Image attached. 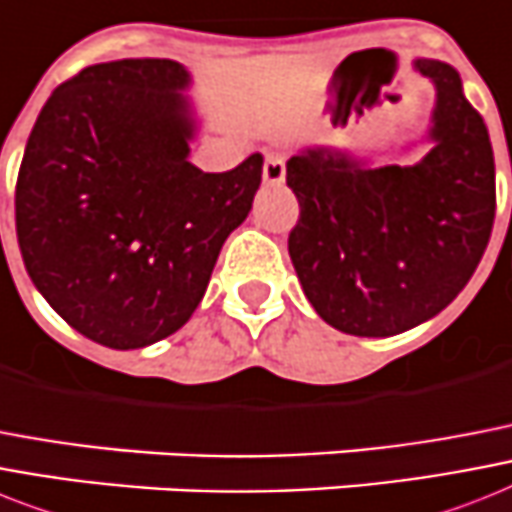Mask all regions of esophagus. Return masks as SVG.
I'll use <instances>...</instances> for the list:
<instances>
[{"mask_svg": "<svg viewBox=\"0 0 512 512\" xmlns=\"http://www.w3.org/2000/svg\"><path fill=\"white\" fill-rule=\"evenodd\" d=\"M286 178L284 155H268L263 165V181L268 186H281Z\"/></svg>", "mask_w": 512, "mask_h": 512, "instance_id": "1", "label": "esophagus"}]
</instances>
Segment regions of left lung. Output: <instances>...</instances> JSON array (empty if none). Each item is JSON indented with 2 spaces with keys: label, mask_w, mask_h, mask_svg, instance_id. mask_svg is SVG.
Listing matches in <instances>:
<instances>
[{
  "label": "left lung",
  "mask_w": 512,
  "mask_h": 512,
  "mask_svg": "<svg viewBox=\"0 0 512 512\" xmlns=\"http://www.w3.org/2000/svg\"><path fill=\"white\" fill-rule=\"evenodd\" d=\"M436 102L413 165L373 168L334 147L286 162L299 220L289 257L302 292L328 326L394 336L442 313L471 281L494 223V155L484 118L458 70L418 57Z\"/></svg>",
  "instance_id": "8db88e82"
}]
</instances>
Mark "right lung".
Masks as SVG:
<instances>
[{
	"label": "right lung",
	"instance_id": "1",
	"mask_svg": "<svg viewBox=\"0 0 512 512\" xmlns=\"http://www.w3.org/2000/svg\"><path fill=\"white\" fill-rule=\"evenodd\" d=\"M189 86L176 60L89 65L52 91L20 162L28 276L62 321L110 350H139L189 321L263 178V155L228 173L191 165Z\"/></svg>",
	"mask_w": 512,
	"mask_h": 512
}]
</instances>
